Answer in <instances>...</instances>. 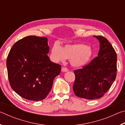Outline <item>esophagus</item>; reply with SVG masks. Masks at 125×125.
Instances as JSON below:
<instances>
[{
  "mask_svg": "<svg viewBox=\"0 0 125 125\" xmlns=\"http://www.w3.org/2000/svg\"><path fill=\"white\" fill-rule=\"evenodd\" d=\"M61 71H62V72H66L68 71V69L67 68H65V67H62Z\"/></svg>",
  "mask_w": 125,
  "mask_h": 125,
  "instance_id": "esophagus-1",
  "label": "esophagus"
}]
</instances>
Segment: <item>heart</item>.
<instances>
[{
  "mask_svg": "<svg viewBox=\"0 0 125 125\" xmlns=\"http://www.w3.org/2000/svg\"><path fill=\"white\" fill-rule=\"evenodd\" d=\"M91 47L83 43L67 44L62 48L54 45L51 49V56L55 62H64L66 58L71 60L73 67L80 68L85 66L93 56Z\"/></svg>",
  "mask_w": 125,
  "mask_h": 125,
  "instance_id": "obj_1",
  "label": "heart"
}]
</instances>
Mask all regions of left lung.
Listing matches in <instances>:
<instances>
[{"label":"left lung","mask_w":125,"mask_h":125,"mask_svg":"<svg viewBox=\"0 0 125 125\" xmlns=\"http://www.w3.org/2000/svg\"><path fill=\"white\" fill-rule=\"evenodd\" d=\"M100 42L98 56L88 64L74 71L73 86L76 96L86 99L102 97L113 84L117 73V55L106 38L94 36Z\"/></svg>","instance_id":"1"}]
</instances>
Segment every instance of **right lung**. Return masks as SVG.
I'll return each instance as SVG.
<instances>
[{"mask_svg":"<svg viewBox=\"0 0 125 125\" xmlns=\"http://www.w3.org/2000/svg\"><path fill=\"white\" fill-rule=\"evenodd\" d=\"M47 38L28 36L12 46L7 60L10 85L17 94L29 100L46 98L61 65L51 61Z\"/></svg>","mask_w":125,"mask_h":125,"instance_id":"right-lung-1","label":"right lung"}]
</instances>
